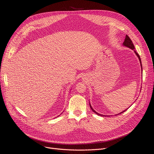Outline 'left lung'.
Here are the masks:
<instances>
[{
	"label": "left lung",
	"instance_id": "1",
	"mask_svg": "<svg viewBox=\"0 0 154 154\" xmlns=\"http://www.w3.org/2000/svg\"><path fill=\"white\" fill-rule=\"evenodd\" d=\"M123 45H124V46H126V47H128V48H131L132 50H134V51L135 54L137 55V56L138 57L139 59V60H140V65H141V67H142V63H141V59H140V56H139V55L138 54H137V52L135 51V47H134V44H133V42H132V41L131 40V39L130 38V37H129L127 35H126V36H125V40H124V43H123ZM89 104H90V107H91L92 110L94 113H95L96 114H97L98 116H105V117L106 116H103V115L100 114H99V113L95 112V111L92 109V107H91L90 103H89ZM126 110H127V109H126ZM126 110H125L124 111H123V112H120V114H122V113H123L124 112H125ZM117 115H118V114H117Z\"/></svg>",
	"mask_w": 154,
	"mask_h": 154
}]
</instances>
